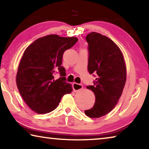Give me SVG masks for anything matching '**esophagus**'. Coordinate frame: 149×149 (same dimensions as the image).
Masks as SVG:
<instances>
[{"label": "esophagus", "mask_w": 149, "mask_h": 149, "mask_svg": "<svg viewBox=\"0 0 149 149\" xmlns=\"http://www.w3.org/2000/svg\"><path fill=\"white\" fill-rule=\"evenodd\" d=\"M73 86V89L75 92H78L80 90H81L83 89V85L81 84H78L77 83H74L72 85Z\"/></svg>", "instance_id": "obj_1"}]
</instances>
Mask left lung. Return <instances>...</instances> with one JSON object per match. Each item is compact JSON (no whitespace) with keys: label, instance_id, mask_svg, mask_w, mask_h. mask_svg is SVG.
I'll list each match as a JSON object with an SVG mask.
<instances>
[{"label":"left lung","instance_id":"obj_1","mask_svg":"<svg viewBox=\"0 0 149 149\" xmlns=\"http://www.w3.org/2000/svg\"><path fill=\"white\" fill-rule=\"evenodd\" d=\"M89 44L88 71L95 73L94 85L87 86L95 95L93 108L85 110L88 117L97 118L112 111L122 96L126 81V65L122 52L107 36L91 32L86 37Z\"/></svg>","mask_w":149,"mask_h":149}]
</instances>
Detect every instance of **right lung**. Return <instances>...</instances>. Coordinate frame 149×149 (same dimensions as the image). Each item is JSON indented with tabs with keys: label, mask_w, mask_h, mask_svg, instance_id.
<instances>
[{
	"label": "right lung",
	"mask_w": 149,
	"mask_h": 149,
	"mask_svg": "<svg viewBox=\"0 0 149 149\" xmlns=\"http://www.w3.org/2000/svg\"><path fill=\"white\" fill-rule=\"evenodd\" d=\"M77 40L49 35L36 39L25 50L17 68L16 85L25 102L35 112H52L63 96L72 91V85L65 81V70L61 64L64 51ZM57 70L62 77L54 80Z\"/></svg>",
	"instance_id": "add662e5"
}]
</instances>
